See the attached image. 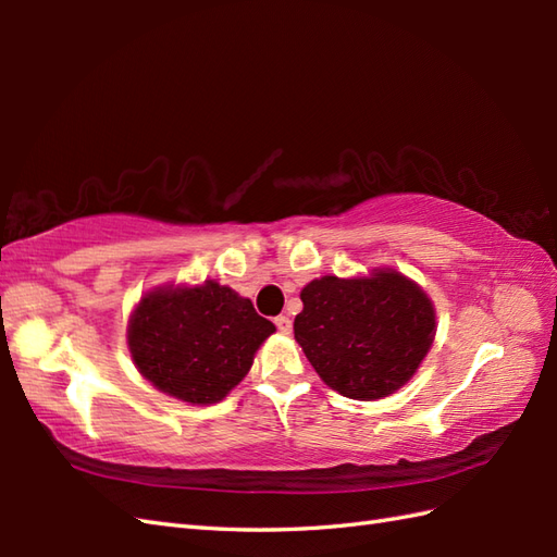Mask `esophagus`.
Segmentation results:
<instances>
[{
	"instance_id": "1",
	"label": "esophagus",
	"mask_w": 557,
	"mask_h": 557,
	"mask_svg": "<svg viewBox=\"0 0 557 557\" xmlns=\"http://www.w3.org/2000/svg\"><path fill=\"white\" fill-rule=\"evenodd\" d=\"M275 325H277V330H280L282 335H289L292 333V321H289L287 315H277L275 318Z\"/></svg>"
}]
</instances>
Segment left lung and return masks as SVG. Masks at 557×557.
Segmentation results:
<instances>
[{
  "instance_id": "8db88e82",
  "label": "left lung",
  "mask_w": 557,
  "mask_h": 557,
  "mask_svg": "<svg viewBox=\"0 0 557 557\" xmlns=\"http://www.w3.org/2000/svg\"><path fill=\"white\" fill-rule=\"evenodd\" d=\"M294 337L315 373L351 399L393 395L417 373L435 335L433 304L395 270L321 277L301 289Z\"/></svg>"
}]
</instances>
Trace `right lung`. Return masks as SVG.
I'll return each mask as SVG.
<instances>
[{"mask_svg":"<svg viewBox=\"0 0 557 557\" xmlns=\"http://www.w3.org/2000/svg\"><path fill=\"white\" fill-rule=\"evenodd\" d=\"M272 333L275 325L251 301L210 280L140 299L128 325V351L162 393L212 405L248 373L256 349Z\"/></svg>","mask_w":557,"mask_h":557,"instance_id":"obj_1","label":"right lung"}]
</instances>
